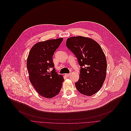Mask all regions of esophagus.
<instances>
[{
    "mask_svg": "<svg viewBox=\"0 0 131 131\" xmlns=\"http://www.w3.org/2000/svg\"><path fill=\"white\" fill-rule=\"evenodd\" d=\"M70 75H71V73H67V74H65V75L66 76H70Z\"/></svg>",
    "mask_w": 131,
    "mask_h": 131,
    "instance_id": "obj_1",
    "label": "esophagus"
}]
</instances>
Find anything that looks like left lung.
Instances as JSON below:
<instances>
[{"instance_id": "left-lung-1", "label": "left lung", "mask_w": 131, "mask_h": 131, "mask_svg": "<svg viewBox=\"0 0 131 131\" xmlns=\"http://www.w3.org/2000/svg\"><path fill=\"white\" fill-rule=\"evenodd\" d=\"M66 45L81 66L79 80L75 83L76 89L87 96L95 94L106 78L107 61L102 48L94 40L82 36L68 38Z\"/></svg>"}]
</instances>
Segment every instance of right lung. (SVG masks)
Wrapping results in <instances>:
<instances>
[{
    "label": "right lung",
    "mask_w": 131,
    "mask_h": 131,
    "mask_svg": "<svg viewBox=\"0 0 131 131\" xmlns=\"http://www.w3.org/2000/svg\"><path fill=\"white\" fill-rule=\"evenodd\" d=\"M63 38L48 40L36 43L31 48L27 60L29 80L41 96L52 98L61 90L63 77L54 69L53 56ZM53 70L49 72V69Z\"/></svg>",
    "instance_id": "right-lung-1"
}]
</instances>
